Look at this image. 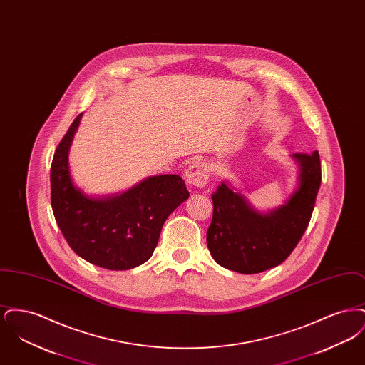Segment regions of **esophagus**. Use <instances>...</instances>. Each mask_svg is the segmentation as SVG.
Wrapping results in <instances>:
<instances>
[{
    "label": "esophagus",
    "mask_w": 365,
    "mask_h": 365,
    "mask_svg": "<svg viewBox=\"0 0 365 365\" xmlns=\"http://www.w3.org/2000/svg\"><path fill=\"white\" fill-rule=\"evenodd\" d=\"M185 178L189 186L204 187L208 183V168L202 161H192L185 173Z\"/></svg>",
    "instance_id": "1"
}]
</instances>
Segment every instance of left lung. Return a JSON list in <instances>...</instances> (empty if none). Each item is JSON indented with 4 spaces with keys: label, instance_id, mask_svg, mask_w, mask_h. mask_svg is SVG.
Instances as JSON below:
<instances>
[{
    "label": "left lung",
    "instance_id": "left-lung-1",
    "mask_svg": "<svg viewBox=\"0 0 365 365\" xmlns=\"http://www.w3.org/2000/svg\"><path fill=\"white\" fill-rule=\"evenodd\" d=\"M298 186L289 200L268 213L222 182L212 194L213 217L207 231L209 252L219 265L240 274H259L286 260L309 225L322 182L319 152L295 153Z\"/></svg>",
    "mask_w": 365,
    "mask_h": 365
}]
</instances>
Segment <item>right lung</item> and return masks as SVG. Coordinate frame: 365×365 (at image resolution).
I'll return each mask as SVG.
<instances>
[{"mask_svg":"<svg viewBox=\"0 0 365 365\" xmlns=\"http://www.w3.org/2000/svg\"><path fill=\"white\" fill-rule=\"evenodd\" d=\"M82 113L58 143L51 167V200L56 222L71 249L83 260L124 271L149 260L167 217L189 198L179 175H157L122 194L94 198L78 189L68 152Z\"/></svg>","mask_w":365,"mask_h":365,"instance_id":"1","label":"right lung"}]
</instances>
